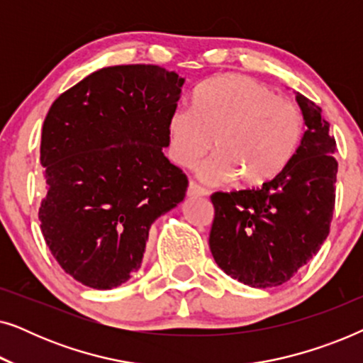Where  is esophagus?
I'll return each instance as SVG.
<instances>
[{"label": "esophagus", "mask_w": 363, "mask_h": 363, "mask_svg": "<svg viewBox=\"0 0 363 363\" xmlns=\"http://www.w3.org/2000/svg\"><path fill=\"white\" fill-rule=\"evenodd\" d=\"M186 195L191 196V198H195V196H206L208 195V190H205V188L200 186L195 182H190V183H188Z\"/></svg>", "instance_id": "esophagus-1"}]
</instances>
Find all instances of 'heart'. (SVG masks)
Returning <instances> with one entry per match:
<instances>
[{"instance_id": "b5f03b06", "label": "heart", "mask_w": 363, "mask_h": 363, "mask_svg": "<svg viewBox=\"0 0 363 363\" xmlns=\"http://www.w3.org/2000/svg\"><path fill=\"white\" fill-rule=\"evenodd\" d=\"M168 155L193 167L216 150L198 170L203 182L218 185L236 178L259 186L284 170L304 135L301 108L256 79L225 74L198 89L193 107L177 106L167 122Z\"/></svg>"}]
</instances>
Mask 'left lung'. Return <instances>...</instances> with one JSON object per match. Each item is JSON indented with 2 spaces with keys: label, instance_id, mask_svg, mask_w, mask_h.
Wrapping results in <instances>:
<instances>
[{
  "label": "left lung",
  "instance_id": "1",
  "mask_svg": "<svg viewBox=\"0 0 363 363\" xmlns=\"http://www.w3.org/2000/svg\"><path fill=\"white\" fill-rule=\"evenodd\" d=\"M306 132L284 170L257 190L211 195L210 250L242 284L276 287L320 250L335 205V138L322 108L296 92Z\"/></svg>",
  "mask_w": 363,
  "mask_h": 363
}]
</instances>
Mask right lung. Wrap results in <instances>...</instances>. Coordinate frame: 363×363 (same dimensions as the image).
Returning <instances> with one entry per match:
<instances>
[{
    "label": "right lung",
    "instance_id": "right-lung-1",
    "mask_svg": "<svg viewBox=\"0 0 363 363\" xmlns=\"http://www.w3.org/2000/svg\"><path fill=\"white\" fill-rule=\"evenodd\" d=\"M183 82L152 64L104 67L61 94L44 118L41 231L84 286L130 279L152 223L185 198V173L163 155Z\"/></svg>",
    "mask_w": 363,
    "mask_h": 363
}]
</instances>
